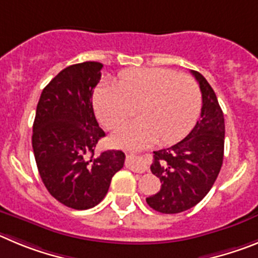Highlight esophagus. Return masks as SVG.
Segmentation results:
<instances>
[{
    "label": "esophagus",
    "instance_id": "34e87169",
    "mask_svg": "<svg viewBox=\"0 0 258 258\" xmlns=\"http://www.w3.org/2000/svg\"><path fill=\"white\" fill-rule=\"evenodd\" d=\"M126 167L131 169V171H134V172H138V173H144L148 171V164H146L143 159L136 157H131V155L127 157Z\"/></svg>",
    "mask_w": 258,
    "mask_h": 258
}]
</instances>
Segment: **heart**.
<instances>
[{
    "label": "heart",
    "instance_id": "b5f03b06",
    "mask_svg": "<svg viewBox=\"0 0 258 258\" xmlns=\"http://www.w3.org/2000/svg\"><path fill=\"white\" fill-rule=\"evenodd\" d=\"M94 105L104 126L112 128L135 114L113 132L117 145L140 149L158 139L162 144L178 140L191 130L201 109V91L187 74L166 68L122 72L119 81H105L96 89Z\"/></svg>",
    "mask_w": 258,
    "mask_h": 258
}]
</instances>
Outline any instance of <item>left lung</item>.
Returning a JSON list of instances; mask_svg holds the SVG:
<instances>
[{"instance_id": "left-lung-1", "label": "left lung", "mask_w": 258, "mask_h": 258, "mask_svg": "<svg viewBox=\"0 0 258 258\" xmlns=\"http://www.w3.org/2000/svg\"><path fill=\"white\" fill-rule=\"evenodd\" d=\"M202 92L201 118L186 138L154 152L150 169L162 186L146 203L161 213H180L207 196L224 159L225 120L215 91L199 72L191 71Z\"/></svg>"}]
</instances>
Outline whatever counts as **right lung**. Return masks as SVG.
<instances>
[{"label": "right lung", "mask_w": 258, "mask_h": 258, "mask_svg": "<svg viewBox=\"0 0 258 258\" xmlns=\"http://www.w3.org/2000/svg\"><path fill=\"white\" fill-rule=\"evenodd\" d=\"M103 64L67 67L43 89L37 104L32 146L42 182L56 201L73 210L100 203L110 181L124 164V153L95 154L105 136L92 108Z\"/></svg>", "instance_id": "add662e5"}]
</instances>
